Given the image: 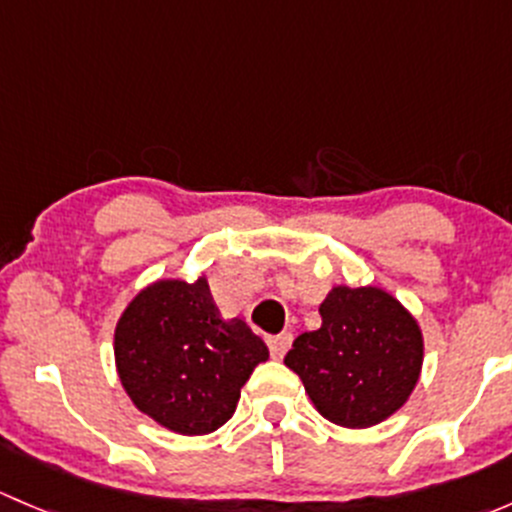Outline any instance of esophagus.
<instances>
[{"mask_svg": "<svg viewBox=\"0 0 512 512\" xmlns=\"http://www.w3.org/2000/svg\"><path fill=\"white\" fill-rule=\"evenodd\" d=\"M267 344H270V354L275 356V359H282V356L287 354V349L292 347V334L289 332L275 334V337L267 339Z\"/></svg>", "mask_w": 512, "mask_h": 512, "instance_id": "obj_1", "label": "esophagus"}]
</instances>
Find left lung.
Masks as SVG:
<instances>
[{
	"label": "left lung",
	"instance_id": "1",
	"mask_svg": "<svg viewBox=\"0 0 512 512\" xmlns=\"http://www.w3.org/2000/svg\"><path fill=\"white\" fill-rule=\"evenodd\" d=\"M322 327L294 339L285 364L324 418L369 428L409 401L423 364L414 314L379 287L339 285L319 304Z\"/></svg>",
	"mask_w": 512,
	"mask_h": 512
}]
</instances>
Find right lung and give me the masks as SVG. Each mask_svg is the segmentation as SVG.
Wrapping results in <instances>:
<instances>
[{
	"mask_svg": "<svg viewBox=\"0 0 512 512\" xmlns=\"http://www.w3.org/2000/svg\"><path fill=\"white\" fill-rule=\"evenodd\" d=\"M113 354L136 409L183 436L218 431L270 356L242 319L220 317L205 277L141 289L118 319Z\"/></svg>",
	"mask_w": 512,
	"mask_h": 512,
	"instance_id": "add662e5",
	"label": "right lung"
}]
</instances>
